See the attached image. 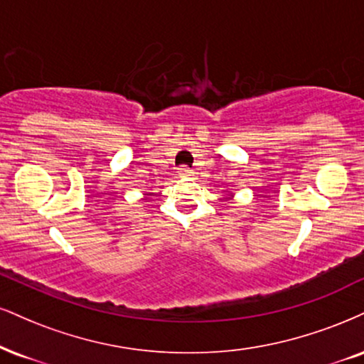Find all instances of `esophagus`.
Returning <instances> with one entry per match:
<instances>
[{"label": "esophagus", "instance_id": "34e87169", "mask_svg": "<svg viewBox=\"0 0 364 364\" xmlns=\"http://www.w3.org/2000/svg\"><path fill=\"white\" fill-rule=\"evenodd\" d=\"M176 173L179 174V176L183 178V176H191V174H193V171H191L190 168H188V166H179Z\"/></svg>", "mask_w": 364, "mask_h": 364}]
</instances>
